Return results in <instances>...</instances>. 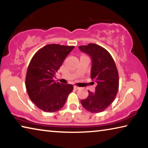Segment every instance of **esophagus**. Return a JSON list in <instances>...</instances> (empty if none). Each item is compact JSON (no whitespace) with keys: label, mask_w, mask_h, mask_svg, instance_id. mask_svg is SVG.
<instances>
[{"label":"esophagus","mask_w":148,"mask_h":148,"mask_svg":"<svg viewBox=\"0 0 148 148\" xmlns=\"http://www.w3.org/2000/svg\"><path fill=\"white\" fill-rule=\"evenodd\" d=\"M79 88H80V87H78V86H74V89H79Z\"/></svg>","instance_id":"1"}]
</instances>
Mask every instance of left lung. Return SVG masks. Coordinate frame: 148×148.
<instances>
[{"label": "left lung", "mask_w": 148, "mask_h": 148, "mask_svg": "<svg viewBox=\"0 0 148 148\" xmlns=\"http://www.w3.org/2000/svg\"><path fill=\"white\" fill-rule=\"evenodd\" d=\"M79 49L92 58L91 77L97 82L95 92L88 91L87 98L81 101L85 109L91 113L106 110L116 98L119 89V74L110 53L99 45L90 43Z\"/></svg>", "instance_id": "obj_1"}]
</instances>
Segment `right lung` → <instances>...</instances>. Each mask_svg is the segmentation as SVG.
Segmentation results:
<instances>
[{"label": "right lung", "instance_id": "obj_1", "mask_svg": "<svg viewBox=\"0 0 148 148\" xmlns=\"http://www.w3.org/2000/svg\"><path fill=\"white\" fill-rule=\"evenodd\" d=\"M73 46L48 44L36 51L27 69L25 86L30 99L42 110L52 113L61 110L74 87L55 82L60 69Z\"/></svg>", "mask_w": 148, "mask_h": 148}]
</instances>
